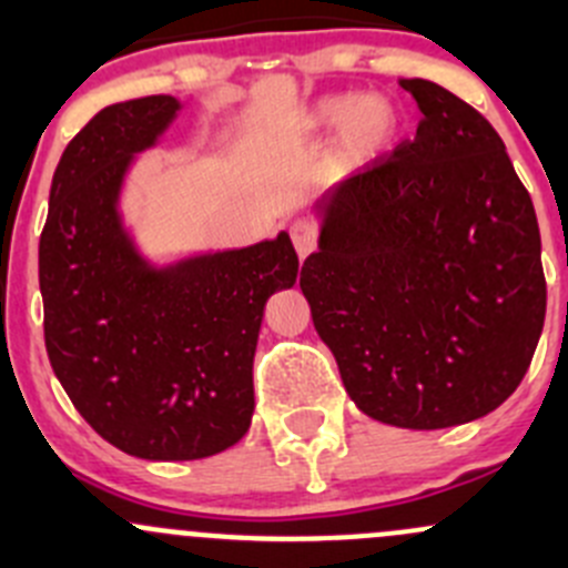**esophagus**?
<instances>
[{
  "mask_svg": "<svg viewBox=\"0 0 568 568\" xmlns=\"http://www.w3.org/2000/svg\"><path fill=\"white\" fill-rule=\"evenodd\" d=\"M291 242H294L300 257H307L313 250H316V242H318L316 225L307 220H296L294 225H291Z\"/></svg>",
  "mask_w": 568,
  "mask_h": 568,
  "instance_id": "34e87169",
  "label": "esophagus"
}]
</instances>
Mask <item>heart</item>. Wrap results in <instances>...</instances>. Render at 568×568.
<instances>
[{
  "label": "heart",
  "mask_w": 568,
  "mask_h": 568,
  "mask_svg": "<svg viewBox=\"0 0 568 568\" xmlns=\"http://www.w3.org/2000/svg\"><path fill=\"white\" fill-rule=\"evenodd\" d=\"M311 125H341V148L348 159H374L398 131V114L382 95H329L311 112Z\"/></svg>",
  "instance_id": "heart-1"
}]
</instances>
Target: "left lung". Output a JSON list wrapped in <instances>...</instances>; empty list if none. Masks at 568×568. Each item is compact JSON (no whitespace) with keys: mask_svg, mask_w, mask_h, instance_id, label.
Returning <instances> with one entry per match:
<instances>
[{"mask_svg":"<svg viewBox=\"0 0 568 568\" xmlns=\"http://www.w3.org/2000/svg\"><path fill=\"white\" fill-rule=\"evenodd\" d=\"M400 88L423 112L415 140L326 192L300 288L354 404L428 432L517 390L547 283L532 200L500 134L439 84Z\"/></svg>","mask_w":568,"mask_h":568,"instance_id":"obj_1","label":"left lung"}]
</instances>
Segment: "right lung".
Listing matches in <instances>:
<instances>
[{
	"label": "right lung",
	"mask_w": 568,
	"mask_h": 568,
	"mask_svg": "<svg viewBox=\"0 0 568 568\" xmlns=\"http://www.w3.org/2000/svg\"><path fill=\"white\" fill-rule=\"evenodd\" d=\"M178 109L173 95L112 104L68 142L38 250L57 379L106 443L151 462L205 459L247 434L263 307L300 268L288 233L164 268L136 252L120 186Z\"/></svg>",
	"instance_id": "1"
}]
</instances>
